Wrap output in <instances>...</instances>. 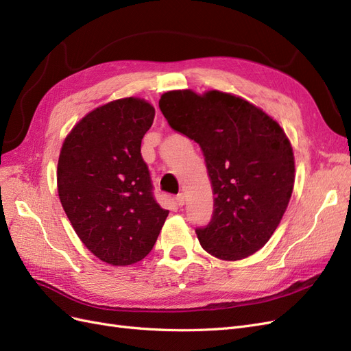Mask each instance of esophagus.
<instances>
[{
	"label": "esophagus",
	"mask_w": 351,
	"mask_h": 351,
	"mask_svg": "<svg viewBox=\"0 0 351 351\" xmlns=\"http://www.w3.org/2000/svg\"><path fill=\"white\" fill-rule=\"evenodd\" d=\"M184 202H186V197H184L183 193H178V195L176 196V204H177L178 206H183Z\"/></svg>",
	"instance_id": "34e87169"
}]
</instances>
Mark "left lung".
Returning <instances> with one entry per match:
<instances>
[{"instance_id":"8db88e82","label":"left lung","mask_w":351,"mask_h":351,"mask_svg":"<svg viewBox=\"0 0 351 351\" xmlns=\"http://www.w3.org/2000/svg\"><path fill=\"white\" fill-rule=\"evenodd\" d=\"M159 108L173 130L199 143L214 193L209 224L196 234L212 256L247 258L265 246L289 206L294 156L280 124L231 93L171 90Z\"/></svg>"}]
</instances>
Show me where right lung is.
I'll return each mask as SVG.
<instances>
[{
  "label": "right lung",
  "mask_w": 351,
  "mask_h": 351,
  "mask_svg": "<svg viewBox=\"0 0 351 351\" xmlns=\"http://www.w3.org/2000/svg\"><path fill=\"white\" fill-rule=\"evenodd\" d=\"M154 117L139 98L108 102L73 127L60 152L61 205L84 246L115 267L142 261L168 217L141 154Z\"/></svg>",
  "instance_id": "add662e5"
}]
</instances>
